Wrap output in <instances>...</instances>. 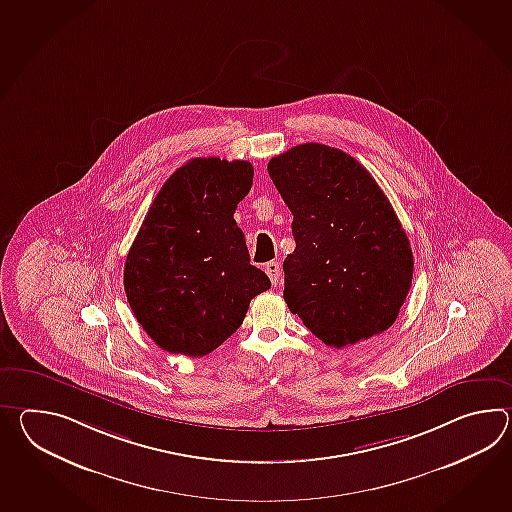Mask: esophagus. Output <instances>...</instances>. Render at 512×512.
Returning <instances> with one entry per match:
<instances>
[{"label":"esophagus","mask_w":512,"mask_h":512,"mask_svg":"<svg viewBox=\"0 0 512 512\" xmlns=\"http://www.w3.org/2000/svg\"><path fill=\"white\" fill-rule=\"evenodd\" d=\"M264 272L268 273V277H270L272 284H277V281H279V275H281V264L275 261L268 262V264L264 266Z\"/></svg>","instance_id":"esophagus-1"}]
</instances>
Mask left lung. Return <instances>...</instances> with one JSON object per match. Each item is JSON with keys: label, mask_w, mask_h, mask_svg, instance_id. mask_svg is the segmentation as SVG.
I'll list each match as a JSON object with an SVG mask.
<instances>
[{"label": "left lung", "mask_w": 512, "mask_h": 512, "mask_svg": "<svg viewBox=\"0 0 512 512\" xmlns=\"http://www.w3.org/2000/svg\"><path fill=\"white\" fill-rule=\"evenodd\" d=\"M268 172L294 215L284 301L314 336L341 349L389 329L413 279V253L386 194L340 148L305 143Z\"/></svg>", "instance_id": "1"}]
</instances>
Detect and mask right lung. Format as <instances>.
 Segmentation results:
<instances>
[{
    "label": "right lung",
    "mask_w": 512,
    "mask_h": 512,
    "mask_svg": "<svg viewBox=\"0 0 512 512\" xmlns=\"http://www.w3.org/2000/svg\"><path fill=\"white\" fill-rule=\"evenodd\" d=\"M250 161L194 158L172 174L126 255L125 292L163 351L204 356L239 329L268 275L250 264L235 209L250 193Z\"/></svg>",
    "instance_id": "add662e5"
}]
</instances>
